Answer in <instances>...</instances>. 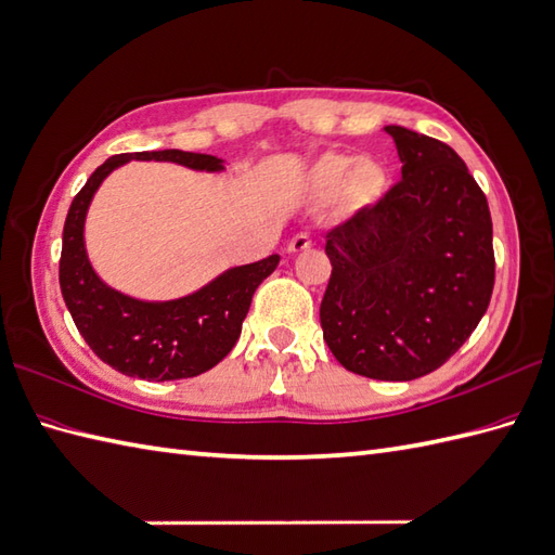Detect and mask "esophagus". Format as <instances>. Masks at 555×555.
Segmentation results:
<instances>
[{
    "label": "esophagus",
    "instance_id": "34e87169",
    "mask_svg": "<svg viewBox=\"0 0 555 555\" xmlns=\"http://www.w3.org/2000/svg\"><path fill=\"white\" fill-rule=\"evenodd\" d=\"M309 248H312V238H309V234H295L288 241V253H305Z\"/></svg>",
    "mask_w": 555,
    "mask_h": 555
}]
</instances>
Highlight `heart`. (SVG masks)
Returning a JSON list of instances; mask_svg holds the SVG:
<instances>
[{
	"label": "heart",
	"mask_w": 555,
	"mask_h": 555,
	"mask_svg": "<svg viewBox=\"0 0 555 555\" xmlns=\"http://www.w3.org/2000/svg\"><path fill=\"white\" fill-rule=\"evenodd\" d=\"M307 189L319 203L336 196L343 210L359 212L373 208L385 196L388 172L378 160L324 153L307 175Z\"/></svg>",
	"instance_id": "heart-1"
}]
</instances>
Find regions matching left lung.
<instances>
[{
  "label": "left lung",
  "instance_id": "8db88e82",
  "mask_svg": "<svg viewBox=\"0 0 555 555\" xmlns=\"http://www.w3.org/2000/svg\"><path fill=\"white\" fill-rule=\"evenodd\" d=\"M383 130L402 182L326 234L333 272L319 319L347 371L414 380L440 369L487 312L492 217L452 146L399 125Z\"/></svg>",
  "mask_w": 555,
  "mask_h": 555
}]
</instances>
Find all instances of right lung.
Returning a JSON list of instances; mask_svg holds the SVG:
<instances>
[{
  "label": "right lung",
  "instance_id": "add662e5",
  "mask_svg": "<svg viewBox=\"0 0 555 555\" xmlns=\"http://www.w3.org/2000/svg\"><path fill=\"white\" fill-rule=\"evenodd\" d=\"M130 160L177 163L198 172H224V160L177 149L113 156L73 198L63 227L61 293L80 336L94 354L125 376L179 380L205 373L231 352L241 336L253 293L281 257L231 267L203 288L175 300H139L111 288L94 272L85 248V222L94 193L113 170Z\"/></svg>",
  "mask_w": 555,
  "mask_h": 555
}]
</instances>
